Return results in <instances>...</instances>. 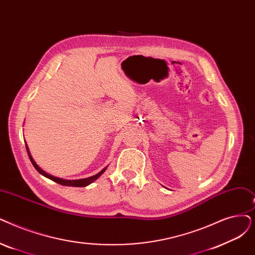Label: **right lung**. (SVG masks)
Here are the masks:
<instances>
[{"label":"right lung","instance_id":"add662e5","mask_svg":"<svg viewBox=\"0 0 255 255\" xmlns=\"http://www.w3.org/2000/svg\"><path fill=\"white\" fill-rule=\"evenodd\" d=\"M26 149H27V152H28V155H29V158H30V160H31V162H32V164H33V167H34V168L37 170V172L40 173L41 175H43L45 177H47V178L53 180L54 182H57V183H59V184H61V185H69V186H86V185H88L90 183L94 182L96 179H98L99 177H100V176L105 172V170H106V168H104L101 172H99L98 174H96V175H94V176H92V177H88V178L78 179V180H64V179H61V178H57V177H54V176H52V175H49V174L46 173L45 171H42V170L38 167V165L35 163V161L33 160L32 156H31V154H30V152H29L27 143H26Z\"/></svg>","mask_w":255,"mask_h":255}]
</instances>
